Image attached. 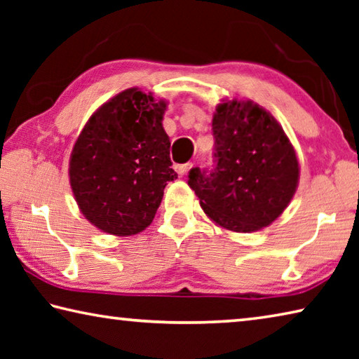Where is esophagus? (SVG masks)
Wrapping results in <instances>:
<instances>
[{"label":"esophagus","instance_id":"esophagus-1","mask_svg":"<svg viewBox=\"0 0 359 359\" xmlns=\"http://www.w3.org/2000/svg\"><path fill=\"white\" fill-rule=\"evenodd\" d=\"M191 166H193V163H185V165H180V166L177 168V172H179V175H185V174H188V171H190Z\"/></svg>","mask_w":359,"mask_h":359}]
</instances>
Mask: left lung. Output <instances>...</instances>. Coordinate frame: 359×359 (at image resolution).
<instances>
[{"label":"left lung","mask_w":359,"mask_h":359,"mask_svg":"<svg viewBox=\"0 0 359 359\" xmlns=\"http://www.w3.org/2000/svg\"><path fill=\"white\" fill-rule=\"evenodd\" d=\"M215 166L193 168L188 185L210 220L236 233L263 229L287 209L299 182L294 147L252 101L224 100L212 118Z\"/></svg>","instance_id":"obj_1"}]
</instances>
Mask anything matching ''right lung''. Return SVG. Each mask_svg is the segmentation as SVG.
Returning a JSON list of instances; mask_svg holds the SVG:
<instances>
[{"instance_id": "add662e5", "label": "right lung", "mask_w": 359, "mask_h": 359, "mask_svg": "<svg viewBox=\"0 0 359 359\" xmlns=\"http://www.w3.org/2000/svg\"><path fill=\"white\" fill-rule=\"evenodd\" d=\"M166 101L133 87L104 102L85 123L69 158L79 209L96 228L133 236L155 218L171 168L163 128Z\"/></svg>"}]
</instances>
